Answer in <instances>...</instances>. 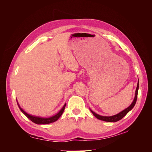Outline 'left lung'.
<instances>
[{
  "label": "left lung",
  "mask_w": 152,
  "mask_h": 152,
  "mask_svg": "<svg viewBox=\"0 0 152 152\" xmlns=\"http://www.w3.org/2000/svg\"><path fill=\"white\" fill-rule=\"evenodd\" d=\"M138 88H139V80H138V83H137V87H136V93H135V97H134V100H133L132 103H131V104L128 108H127L126 109L123 110V111H122L121 112H120L119 113L115 115L110 116V117L101 116V115H98V114H96V113H94V112L92 111V110H91V111L96 118L99 119V120H101V121L109 122H115L120 121L121 119H122L124 117H125L126 115V114L129 112L130 110H131L133 107H134V105H135L136 102V100H137V92H138Z\"/></svg>",
  "instance_id": "obj_1"
}]
</instances>
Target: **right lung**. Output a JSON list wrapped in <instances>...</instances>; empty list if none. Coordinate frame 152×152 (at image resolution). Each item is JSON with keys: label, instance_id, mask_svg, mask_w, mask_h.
<instances>
[{"label": "right lung", "instance_id": "1", "mask_svg": "<svg viewBox=\"0 0 152 152\" xmlns=\"http://www.w3.org/2000/svg\"><path fill=\"white\" fill-rule=\"evenodd\" d=\"M18 105L19 106L18 103ZM65 107H66V104H65V105L63 106V107L61 108V110L56 115H54V116L51 117H49V118H42V117L32 116V115H30L28 114L27 113H26L23 110L20 108V106H19V108H20L21 111L22 112V113H23L26 117H28L31 121H32L35 124H50V123H52V122H56L58 120V119L61 117V115L63 114Z\"/></svg>", "mask_w": 152, "mask_h": 152}]
</instances>
